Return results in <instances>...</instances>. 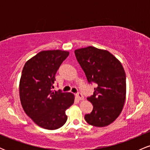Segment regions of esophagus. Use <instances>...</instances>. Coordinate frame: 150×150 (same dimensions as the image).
I'll use <instances>...</instances> for the list:
<instances>
[{
    "instance_id": "obj_1",
    "label": "esophagus",
    "mask_w": 150,
    "mask_h": 150,
    "mask_svg": "<svg viewBox=\"0 0 150 150\" xmlns=\"http://www.w3.org/2000/svg\"><path fill=\"white\" fill-rule=\"evenodd\" d=\"M76 97L78 99H80V100H84V99H85L83 97V95H82L81 93H77V94H76Z\"/></svg>"
}]
</instances>
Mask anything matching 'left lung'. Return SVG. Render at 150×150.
Returning a JSON list of instances; mask_svg holds the SVG:
<instances>
[{
  "label": "left lung",
  "instance_id": "8db88e82",
  "mask_svg": "<svg viewBox=\"0 0 150 150\" xmlns=\"http://www.w3.org/2000/svg\"><path fill=\"white\" fill-rule=\"evenodd\" d=\"M75 56L87 81L97 84L87 98L93 105L85 119L96 127L107 126L119 116L126 97V76L121 63L107 50L94 46L76 49Z\"/></svg>",
  "mask_w": 150,
  "mask_h": 150
}]
</instances>
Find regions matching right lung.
Instances as JSON below:
<instances>
[{
  "label": "right lung",
  "instance_id": "obj_1",
  "mask_svg": "<svg viewBox=\"0 0 150 150\" xmlns=\"http://www.w3.org/2000/svg\"><path fill=\"white\" fill-rule=\"evenodd\" d=\"M68 55V51L58 49L42 51L26 62L22 69L19 85L22 106L44 129L63 126L68 119L65 111L75 100L72 93L52 90L56 72Z\"/></svg>",
  "mask_w": 150,
  "mask_h": 150
}]
</instances>
